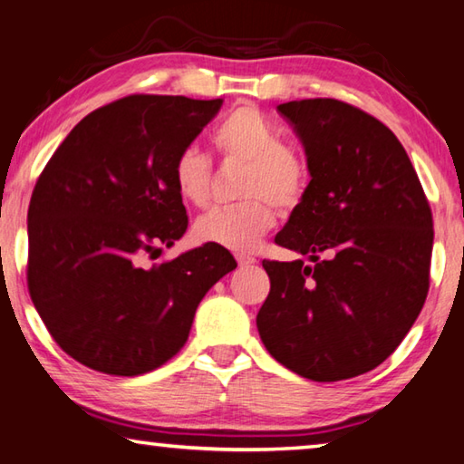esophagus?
Returning a JSON list of instances; mask_svg holds the SVG:
<instances>
[{
  "mask_svg": "<svg viewBox=\"0 0 464 464\" xmlns=\"http://www.w3.org/2000/svg\"><path fill=\"white\" fill-rule=\"evenodd\" d=\"M237 264L241 268H247V266H254L256 264V257H249V256H237Z\"/></svg>",
  "mask_w": 464,
  "mask_h": 464,
  "instance_id": "1",
  "label": "esophagus"
}]
</instances>
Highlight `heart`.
Segmentation results:
<instances>
[{"label":"heart","mask_w":464,"mask_h":464,"mask_svg":"<svg viewBox=\"0 0 464 464\" xmlns=\"http://www.w3.org/2000/svg\"><path fill=\"white\" fill-rule=\"evenodd\" d=\"M210 140L225 160L243 163L237 182L239 204L217 208L198 218L196 239L229 251H251L276 225V210L296 208L309 186V168L295 147L282 145L278 130L254 106L233 108L213 129ZM171 179L179 198L207 207L210 198V161L196 147L176 155Z\"/></svg>","instance_id":"obj_1"}]
</instances>
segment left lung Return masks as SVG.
<instances>
[{
    "label": "left lung",
    "mask_w": 464,
    "mask_h": 464,
    "mask_svg": "<svg viewBox=\"0 0 464 464\" xmlns=\"http://www.w3.org/2000/svg\"><path fill=\"white\" fill-rule=\"evenodd\" d=\"M311 182L276 243L311 264L270 262L257 313L266 350L304 379L332 382L384 362L426 303L431 210L403 145L374 116L334 98L278 106Z\"/></svg>",
    "instance_id": "8db88e82"
}]
</instances>
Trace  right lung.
<instances>
[{"mask_svg":"<svg viewBox=\"0 0 464 464\" xmlns=\"http://www.w3.org/2000/svg\"><path fill=\"white\" fill-rule=\"evenodd\" d=\"M223 100L129 96L93 110L53 153L28 207V290L63 352L137 376L176 356L202 296L237 268L204 246L145 268L188 217L171 166Z\"/></svg>","mask_w":464,"mask_h":464,"instance_id":"right-lung-1","label":"right lung"}]
</instances>
